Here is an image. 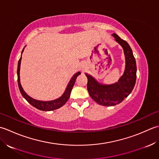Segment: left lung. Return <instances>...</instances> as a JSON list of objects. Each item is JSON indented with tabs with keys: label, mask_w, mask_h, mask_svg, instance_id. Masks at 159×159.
Returning <instances> with one entry per match:
<instances>
[{
	"label": "left lung",
	"mask_w": 159,
	"mask_h": 159,
	"mask_svg": "<svg viewBox=\"0 0 159 159\" xmlns=\"http://www.w3.org/2000/svg\"><path fill=\"white\" fill-rule=\"evenodd\" d=\"M116 42L121 45L125 55V68L117 82L112 84L99 83L93 77L86 73L88 78L87 89L91 98L100 105L112 106L119 104L131 93L137 78V64L130 47L127 42L113 34Z\"/></svg>",
	"instance_id": "1"
}]
</instances>
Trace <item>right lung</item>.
<instances>
[{
    "label": "right lung",
    "instance_id": "add662e5",
    "mask_svg": "<svg viewBox=\"0 0 159 159\" xmlns=\"http://www.w3.org/2000/svg\"><path fill=\"white\" fill-rule=\"evenodd\" d=\"M24 49H25V48L22 49V52H23ZM21 59H22V56L20 57V58L18 60L17 75H18V88H19V90H20V92L22 94V97H23V98L26 100H27V101L30 103L31 105L35 107V108H36L37 109L40 110V111H54V110L60 108V107H61L65 104L66 102L68 101V99H69L71 90H72L74 84H75L77 77L79 75H80L81 73L77 72L72 77V78L70 79V82H69V84H68L65 91H64L63 95H61L60 98H57L56 99L52 100V101H39V100L33 99L32 98H31L30 96H29L25 92V90H23V89H22V87L21 86L20 80V69Z\"/></svg>",
    "mask_w": 159,
    "mask_h": 159
}]
</instances>
